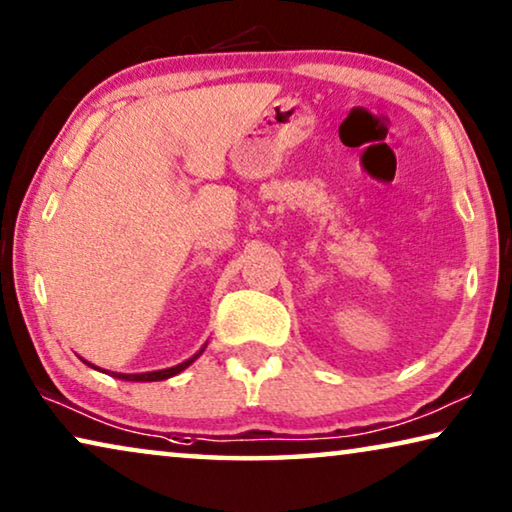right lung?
<instances>
[{
	"mask_svg": "<svg viewBox=\"0 0 512 512\" xmlns=\"http://www.w3.org/2000/svg\"><path fill=\"white\" fill-rule=\"evenodd\" d=\"M207 347V345H204ZM204 347L200 349V352H197L195 356H190L188 361H183V363H179V365H174V368H165V370H154V372H140V375H124V372H105V375H112V377H117V379H124V381H163V379H170V377H174V375H179L181 370H186L190 363L195 361V358H200V354L204 352ZM87 363V361H85ZM87 365H91V363H87ZM91 368L94 370H98L96 365H91Z\"/></svg>",
	"mask_w": 512,
	"mask_h": 512,
	"instance_id": "right-lung-1",
	"label": "right lung"
}]
</instances>
